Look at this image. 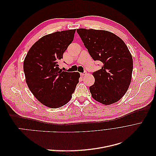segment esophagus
I'll return each mask as SVG.
<instances>
[{
	"label": "esophagus",
	"mask_w": 156,
	"mask_h": 156,
	"mask_svg": "<svg viewBox=\"0 0 156 156\" xmlns=\"http://www.w3.org/2000/svg\"><path fill=\"white\" fill-rule=\"evenodd\" d=\"M80 75H81V76H84V75H87V72H83V73H80Z\"/></svg>",
	"instance_id": "34e87169"
}]
</instances>
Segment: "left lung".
<instances>
[{"label": "left lung", "mask_w": 156, "mask_h": 156, "mask_svg": "<svg viewBox=\"0 0 156 156\" xmlns=\"http://www.w3.org/2000/svg\"><path fill=\"white\" fill-rule=\"evenodd\" d=\"M77 32L94 60L103 64L93 72L95 82L89 88L92 98L104 105L120 100L129 88L133 72V58L127 45L108 31L79 29Z\"/></svg>", "instance_id": "1"}]
</instances>
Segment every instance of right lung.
Segmentation results:
<instances>
[{
  "mask_svg": "<svg viewBox=\"0 0 156 156\" xmlns=\"http://www.w3.org/2000/svg\"><path fill=\"white\" fill-rule=\"evenodd\" d=\"M75 29L44 36L33 45L23 62L26 82L37 100L51 108H59L70 100L80 74L62 72L58 62L73 40Z\"/></svg>",
  "mask_w": 156,
  "mask_h": 156,
  "instance_id": "1",
  "label": "right lung"
}]
</instances>
